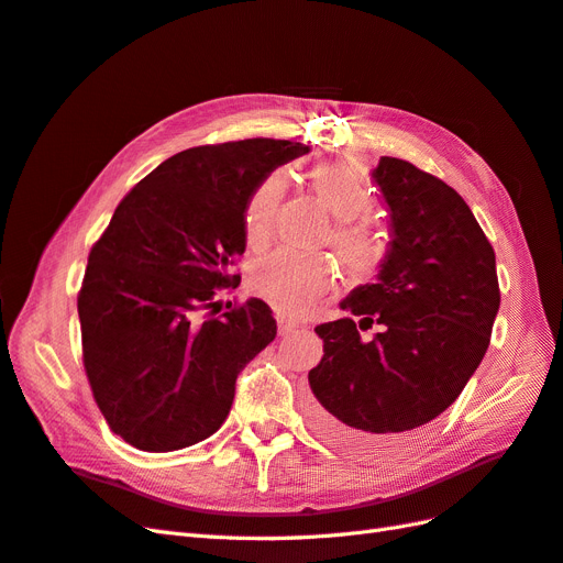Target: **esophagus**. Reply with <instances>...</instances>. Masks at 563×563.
<instances>
[{"label":"esophagus","instance_id":"1","mask_svg":"<svg viewBox=\"0 0 563 563\" xmlns=\"http://www.w3.org/2000/svg\"><path fill=\"white\" fill-rule=\"evenodd\" d=\"M277 327H279V333H282V336H288V333L296 331V329L300 327V322H298V319H291V317H284V314H279V317H277Z\"/></svg>","mask_w":563,"mask_h":563}]
</instances>
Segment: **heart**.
Returning <instances> with one entry per match:
<instances>
[{"label":"heart","instance_id":"heart-1","mask_svg":"<svg viewBox=\"0 0 563 563\" xmlns=\"http://www.w3.org/2000/svg\"><path fill=\"white\" fill-rule=\"evenodd\" d=\"M286 179L269 173L251 194L244 212V234L249 246L261 249L272 236L277 206ZM310 185L319 201L336 218L331 246L355 275H367L384 257L382 232L364 218L372 210L374 194L367 177L351 163H322L310 170ZM249 284L253 291L284 314H302L331 291L336 284V267L322 255H300L277 251L251 267Z\"/></svg>","mask_w":563,"mask_h":563}]
</instances>
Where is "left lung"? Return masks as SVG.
<instances>
[{"mask_svg":"<svg viewBox=\"0 0 563 563\" xmlns=\"http://www.w3.org/2000/svg\"><path fill=\"white\" fill-rule=\"evenodd\" d=\"M372 179L388 206V251L376 282L341 300L347 314L314 327L324 357L308 382L327 440L386 457L415 443L478 369L499 284L488 236L443 179L390 156ZM372 323L383 331L364 342L358 329Z\"/></svg>","mask_w":563,"mask_h":563,"instance_id":"left-lung-1","label":"left lung"}]
</instances>
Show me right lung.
<instances>
[{
  "label": "right lung",
  "mask_w": 563,
  "mask_h": 563,
  "mask_svg": "<svg viewBox=\"0 0 563 563\" xmlns=\"http://www.w3.org/2000/svg\"><path fill=\"white\" fill-rule=\"evenodd\" d=\"M308 151L263 136L194 146L118 203L89 251L78 314L89 386L125 443L181 450L230 415L236 376L275 341L277 319L261 298L216 317L218 288L241 282L232 265L253 189Z\"/></svg>",
  "instance_id": "1"
}]
</instances>
